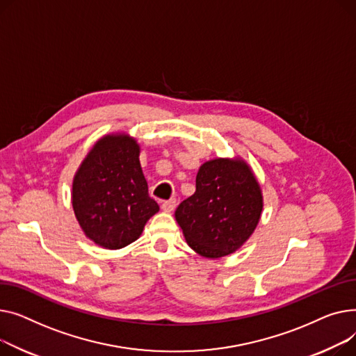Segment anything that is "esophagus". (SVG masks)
<instances>
[{
  "instance_id": "1",
  "label": "esophagus",
  "mask_w": 356,
  "mask_h": 356,
  "mask_svg": "<svg viewBox=\"0 0 356 356\" xmlns=\"http://www.w3.org/2000/svg\"><path fill=\"white\" fill-rule=\"evenodd\" d=\"M161 207H162V210H163V211H166V213H171V211H174V210H175V207H177V200H175V198H171V200H168V201H163Z\"/></svg>"
}]
</instances>
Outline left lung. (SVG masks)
Masks as SVG:
<instances>
[{"label":"left lung","instance_id":"1","mask_svg":"<svg viewBox=\"0 0 356 356\" xmlns=\"http://www.w3.org/2000/svg\"><path fill=\"white\" fill-rule=\"evenodd\" d=\"M195 193L175 210L186 243L208 259L234 253L253 234L263 210L260 186L241 161L205 162Z\"/></svg>","mask_w":356,"mask_h":356}]
</instances>
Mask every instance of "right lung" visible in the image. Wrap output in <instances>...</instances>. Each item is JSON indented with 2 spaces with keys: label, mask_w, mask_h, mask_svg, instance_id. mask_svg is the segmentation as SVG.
Returning <instances> with one entry per match:
<instances>
[{
  "label": "right lung",
  "mask_w": 356,
  "mask_h": 356,
  "mask_svg": "<svg viewBox=\"0 0 356 356\" xmlns=\"http://www.w3.org/2000/svg\"><path fill=\"white\" fill-rule=\"evenodd\" d=\"M76 218L96 244L118 250L135 241L159 207L148 194L139 146L128 136L100 139L73 181Z\"/></svg>",
  "instance_id": "add662e5"
}]
</instances>
